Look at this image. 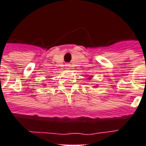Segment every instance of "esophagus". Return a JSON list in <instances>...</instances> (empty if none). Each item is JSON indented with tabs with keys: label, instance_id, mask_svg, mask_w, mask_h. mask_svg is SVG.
<instances>
[{
	"label": "esophagus",
	"instance_id": "esophagus-1",
	"mask_svg": "<svg viewBox=\"0 0 146 146\" xmlns=\"http://www.w3.org/2000/svg\"><path fill=\"white\" fill-rule=\"evenodd\" d=\"M70 67H71V66H70V64H69V63L66 64V70H70Z\"/></svg>",
	"mask_w": 146,
	"mask_h": 146
}]
</instances>
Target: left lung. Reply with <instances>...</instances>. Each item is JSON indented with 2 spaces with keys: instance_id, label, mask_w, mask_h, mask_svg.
<instances>
[{
  "instance_id": "left-lung-1",
  "label": "left lung",
  "mask_w": 146,
  "mask_h": 146,
  "mask_svg": "<svg viewBox=\"0 0 146 146\" xmlns=\"http://www.w3.org/2000/svg\"><path fill=\"white\" fill-rule=\"evenodd\" d=\"M92 77H93V76H90V77H89V78L87 79V80H91V78H92ZM96 87H97V86H96Z\"/></svg>"
}]
</instances>
